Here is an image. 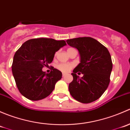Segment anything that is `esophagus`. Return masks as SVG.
Here are the masks:
<instances>
[{"label":"esophagus","instance_id":"esophagus-1","mask_svg":"<svg viewBox=\"0 0 130 130\" xmlns=\"http://www.w3.org/2000/svg\"><path fill=\"white\" fill-rule=\"evenodd\" d=\"M65 75H66V73H62V77H65Z\"/></svg>","mask_w":130,"mask_h":130}]
</instances>
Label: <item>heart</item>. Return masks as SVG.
<instances>
[{
	"mask_svg": "<svg viewBox=\"0 0 130 130\" xmlns=\"http://www.w3.org/2000/svg\"><path fill=\"white\" fill-rule=\"evenodd\" d=\"M70 48H69L68 50ZM73 67H74V65L73 63H61L58 64L57 68L60 71L64 73H67L69 72Z\"/></svg>",
	"mask_w": 130,
	"mask_h": 130,
	"instance_id": "1",
	"label": "heart"
}]
</instances>
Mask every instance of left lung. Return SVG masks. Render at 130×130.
Here are the masks:
<instances>
[{
    "instance_id": "obj_1",
    "label": "left lung",
    "mask_w": 130,
    "mask_h": 130,
    "mask_svg": "<svg viewBox=\"0 0 130 130\" xmlns=\"http://www.w3.org/2000/svg\"><path fill=\"white\" fill-rule=\"evenodd\" d=\"M67 43L77 48L80 56V63L72 73L73 80L69 84V92L80 103L95 101L103 95L110 82L112 69L111 55L106 47L92 38L70 39ZM79 71L84 75L81 78L76 75Z\"/></svg>"
}]
</instances>
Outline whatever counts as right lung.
<instances>
[{
    "label": "right lung",
    "instance_id": "obj_1",
    "mask_svg": "<svg viewBox=\"0 0 130 130\" xmlns=\"http://www.w3.org/2000/svg\"><path fill=\"white\" fill-rule=\"evenodd\" d=\"M66 45L64 40L40 38L24 42L16 51L12 71L21 94L31 101L46 98L62 77L60 70L52 67L50 73L42 71L52 62L55 53Z\"/></svg>",
    "mask_w": 130,
    "mask_h": 130
}]
</instances>
